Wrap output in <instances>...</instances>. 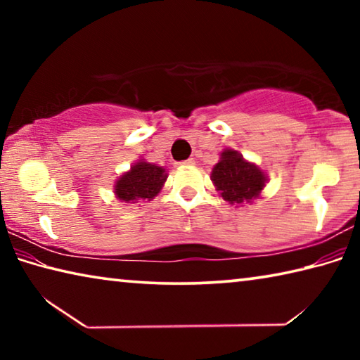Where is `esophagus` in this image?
Returning <instances> with one entry per match:
<instances>
[{"mask_svg":"<svg viewBox=\"0 0 360 360\" xmlns=\"http://www.w3.org/2000/svg\"><path fill=\"white\" fill-rule=\"evenodd\" d=\"M193 163H195L193 158H187V160H182V162H179V165L184 167V165H193Z\"/></svg>","mask_w":360,"mask_h":360,"instance_id":"obj_1","label":"esophagus"}]
</instances>
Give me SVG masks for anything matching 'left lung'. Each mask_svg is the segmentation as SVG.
Listing matches in <instances>:
<instances>
[{
	"label": "left lung",
	"mask_w": 360,
	"mask_h": 360,
	"mask_svg": "<svg viewBox=\"0 0 360 360\" xmlns=\"http://www.w3.org/2000/svg\"><path fill=\"white\" fill-rule=\"evenodd\" d=\"M211 179L230 205L249 203L257 198L266 181L257 167L231 149L222 152L221 160L212 168Z\"/></svg>",
	"instance_id": "left-lung-1"
}]
</instances>
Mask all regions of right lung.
<instances>
[{"mask_svg": "<svg viewBox=\"0 0 360 360\" xmlns=\"http://www.w3.org/2000/svg\"><path fill=\"white\" fill-rule=\"evenodd\" d=\"M167 181L165 169L148 162H138L130 172L115 182V195L125 203H138L139 200H152L160 192Z\"/></svg>", "mask_w": 360, "mask_h": 360, "instance_id": "obj_1", "label": "right lung"}]
</instances>
